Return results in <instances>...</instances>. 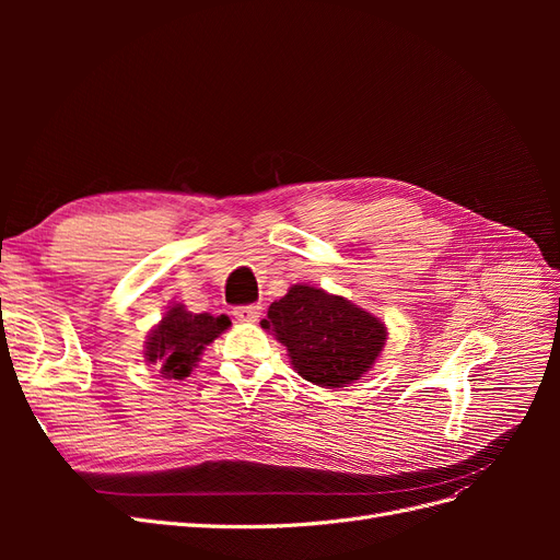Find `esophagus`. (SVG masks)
Wrapping results in <instances>:
<instances>
[{
  "mask_svg": "<svg viewBox=\"0 0 560 560\" xmlns=\"http://www.w3.org/2000/svg\"><path fill=\"white\" fill-rule=\"evenodd\" d=\"M233 315H235V319H241V322H257L259 317H261V308L259 306H238V308H233Z\"/></svg>",
  "mask_w": 560,
  "mask_h": 560,
  "instance_id": "34e87169",
  "label": "esophagus"
}]
</instances>
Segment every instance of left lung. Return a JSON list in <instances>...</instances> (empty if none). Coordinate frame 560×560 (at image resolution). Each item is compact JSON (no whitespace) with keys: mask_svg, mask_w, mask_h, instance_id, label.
Wrapping results in <instances>:
<instances>
[{"mask_svg":"<svg viewBox=\"0 0 560 560\" xmlns=\"http://www.w3.org/2000/svg\"><path fill=\"white\" fill-rule=\"evenodd\" d=\"M261 327L290 350L296 374L322 387L358 381L385 346V327L374 315L306 284L270 303Z\"/></svg>","mask_w":560,"mask_h":560,"instance_id":"obj_1","label":"left lung"}]
</instances>
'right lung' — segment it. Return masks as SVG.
<instances>
[{
	"mask_svg": "<svg viewBox=\"0 0 560 560\" xmlns=\"http://www.w3.org/2000/svg\"><path fill=\"white\" fill-rule=\"evenodd\" d=\"M229 325L231 319L226 315L189 313L177 303L151 331L144 358L151 364H159L165 378L182 381L191 374L202 348L212 343Z\"/></svg>",
	"mask_w": 560,
	"mask_h": 560,
	"instance_id": "add662e5",
	"label": "right lung"
}]
</instances>
